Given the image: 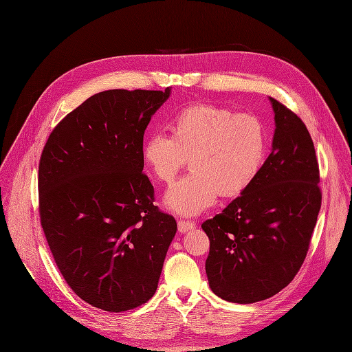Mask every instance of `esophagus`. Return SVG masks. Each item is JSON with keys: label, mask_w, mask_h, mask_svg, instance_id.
Listing matches in <instances>:
<instances>
[{"label": "esophagus", "mask_w": 352, "mask_h": 352, "mask_svg": "<svg viewBox=\"0 0 352 352\" xmlns=\"http://www.w3.org/2000/svg\"><path fill=\"white\" fill-rule=\"evenodd\" d=\"M194 228H195V224L191 223V221H187V219H179L178 221V231L182 232V234H186V232H188Z\"/></svg>", "instance_id": "esophagus-1"}]
</instances>
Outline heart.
I'll return each instance as SVG.
<instances>
[{
  "mask_svg": "<svg viewBox=\"0 0 352 352\" xmlns=\"http://www.w3.org/2000/svg\"><path fill=\"white\" fill-rule=\"evenodd\" d=\"M171 137H146L142 162L158 181L170 184L190 158L192 171L164 195L166 210L197 217L218 198L247 191L267 157V133L254 114H234L212 104H192L170 121Z\"/></svg>",
  "mask_w": 352,
  "mask_h": 352,
  "instance_id": "obj_1",
  "label": "heart"
}]
</instances>
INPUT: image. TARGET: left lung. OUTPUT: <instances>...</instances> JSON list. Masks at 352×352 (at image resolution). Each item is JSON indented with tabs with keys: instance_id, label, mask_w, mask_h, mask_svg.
Listing matches in <instances>:
<instances>
[{
	"instance_id": "1",
	"label": "left lung",
	"mask_w": 352,
	"mask_h": 352,
	"mask_svg": "<svg viewBox=\"0 0 352 352\" xmlns=\"http://www.w3.org/2000/svg\"><path fill=\"white\" fill-rule=\"evenodd\" d=\"M275 131L271 154L252 186L207 219L206 272L219 298L267 300L301 268L321 208L320 170L305 124L270 97Z\"/></svg>"
}]
</instances>
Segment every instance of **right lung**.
Returning a JSON list of instances; mask_svg holds the SVG:
<instances>
[{"label": "right lung", "mask_w": 352, "mask_h": 352, "mask_svg": "<svg viewBox=\"0 0 352 352\" xmlns=\"http://www.w3.org/2000/svg\"><path fill=\"white\" fill-rule=\"evenodd\" d=\"M165 91L108 89L51 133L40 161L41 226L64 280L108 312L140 307L157 291L174 217L155 207L141 157Z\"/></svg>", "instance_id": "add662e5"}]
</instances>
